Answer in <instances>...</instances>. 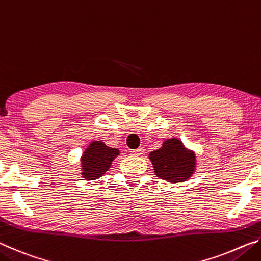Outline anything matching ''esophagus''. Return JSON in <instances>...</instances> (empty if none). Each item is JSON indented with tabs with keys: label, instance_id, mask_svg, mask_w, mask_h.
<instances>
[{
	"label": "esophagus",
	"instance_id": "34e87169",
	"mask_svg": "<svg viewBox=\"0 0 261 261\" xmlns=\"http://www.w3.org/2000/svg\"><path fill=\"white\" fill-rule=\"evenodd\" d=\"M144 152H145V149L143 147H139L137 149H132L131 154H132V155H136V156H140V155H143Z\"/></svg>",
	"mask_w": 261,
	"mask_h": 261
}]
</instances>
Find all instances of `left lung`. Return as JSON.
Listing matches in <instances>:
<instances>
[{
  "mask_svg": "<svg viewBox=\"0 0 261 261\" xmlns=\"http://www.w3.org/2000/svg\"><path fill=\"white\" fill-rule=\"evenodd\" d=\"M154 173L170 183H179L191 177L196 170V155L185 148L182 141L176 138L163 141L161 148L149 153Z\"/></svg>",
  "mask_w": 261,
  "mask_h": 261,
  "instance_id": "1",
  "label": "left lung"
}]
</instances>
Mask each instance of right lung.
Wrapping results in <instances>:
<instances>
[{
    "instance_id": "obj_1",
    "label": "right lung",
    "mask_w": 261,
    "mask_h": 261,
    "mask_svg": "<svg viewBox=\"0 0 261 261\" xmlns=\"http://www.w3.org/2000/svg\"><path fill=\"white\" fill-rule=\"evenodd\" d=\"M120 151L108 147L103 141H92L82 155V176L86 179H96L102 176L112 166Z\"/></svg>"
}]
</instances>
